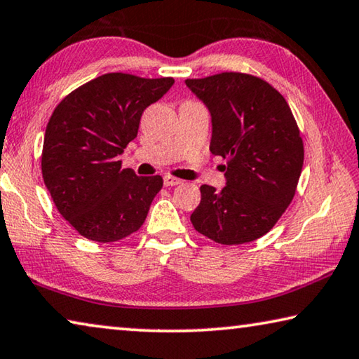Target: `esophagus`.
<instances>
[{
  "label": "esophagus",
  "instance_id": "obj_1",
  "mask_svg": "<svg viewBox=\"0 0 359 359\" xmlns=\"http://www.w3.org/2000/svg\"><path fill=\"white\" fill-rule=\"evenodd\" d=\"M182 180L177 177H172V175H164V185L166 187H175V185H180Z\"/></svg>",
  "mask_w": 359,
  "mask_h": 359
}]
</instances>
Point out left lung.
Wrapping results in <instances>:
<instances>
[{
	"mask_svg": "<svg viewBox=\"0 0 359 359\" xmlns=\"http://www.w3.org/2000/svg\"><path fill=\"white\" fill-rule=\"evenodd\" d=\"M212 118L209 150L226 159V185H201L191 214L198 233L225 246L269 233L297 190L304 140L286 99L259 76L240 72L187 79Z\"/></svg>",
	"mask_w": 359,
	"mask_h": 359,
	"instance_id": "1",
	"label": "left lung"
}]
</instances>
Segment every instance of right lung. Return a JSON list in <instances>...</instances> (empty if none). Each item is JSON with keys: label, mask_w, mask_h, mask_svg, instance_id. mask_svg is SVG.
<instances>
[{"label": "right lung", "mask_w": 359, "mask_h": 359, "mask_svg": "<svg viewBox=\"0 0 359 359\" xmlns=\"http://www.w3.org/2000/svg\"><path fill=\"white\" fill-rule=\"evenodd\" d=\"M172 84V78L105 73L55 107L44 134L41 172L57 210L81 236L113 243L145 222L163 177H139L121 168L119 155L137 137L145 108Z\"/></svg>", "instance_id": "obj_1"}]
</instances>
